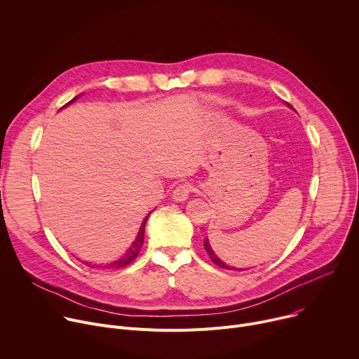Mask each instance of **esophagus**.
Segmentation results:
<instances>
[{
    "label": "esophagus",
    "instance_id": "obj_1",
    "mask_svg": "<svg viewBox=\"0 0 359 359\" xmlns=\"http://www.w3.org/2000/svg\"><path fill=\"white\" fill-rule=\"evenodd\" d=\"M191 191H192V185L188 184V182H182V184H180V185L174 189V192H172V200L177 201V203H182V201H185L187 198L189 196Z\"/></svg>",
    "mask_w": 359,
    "mask_h": 359
}]
</instances>
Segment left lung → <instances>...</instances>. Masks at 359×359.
I'll use <instances>...</instances> for the list:
<instances>
[{
  "label": "left lung",
  "mask_w": 359,
  "mask_h": 359,
  "mask_svg": "<svg viewBox=\"0 0 359 359\" xmlns=\"http://www.w3.org/2000/svg\"><path fill=\"white\" fill-rule=\"evenodd\" d=\"M290 105V104H288ZM291 107V105H290ZM292 108V107H291ZM204 247H205V250H207V252H208V255L211 257V259H212V262L214 264H217L218 266H221V268H226V269H231L226 264H224V261H221L217 255H215V252L212 251V248H211V245H210V241H208V238H205L204 240ZM236 269V268H235ZM240 271H243V269H240Z\"/></svg>",
  "instance_id": "1"
}]
</instances>
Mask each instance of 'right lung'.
I'll use <instances>...</instances> for the list:
<instances>
[{
	"label": "right lung",
	"instance_id": "obj_1",
	"mask_svg": "<svg viewBox=\"0 0 359 359\" xmlns=\"http://www.w3.org/2000/svg\"><path fill=\"white\" fill-rule=\"evenodd\" d=\"M79 97V95H78ZM78 97H75L74 100H71L68 104H71L72 101H75ZM67 104V105H68ZM65 107V105H64ZM147 219H148V215L145 217V219L142 221V224H141V226H140V232H138V235H137V238H135V241L133 243V245L128 248V251L119 258L118 261H114V262H109V264H105V265H97V264H91V262H84L86 265H88V266H98V268H102V269H111V268H123V266H127L128 264H131L135 258H137V255L140 254V250H141V247H142V244H144V232H145V224H147Z\"/></svg>",
	"mask_w": 359,
	"mask_h": 359
}]
</instances>
